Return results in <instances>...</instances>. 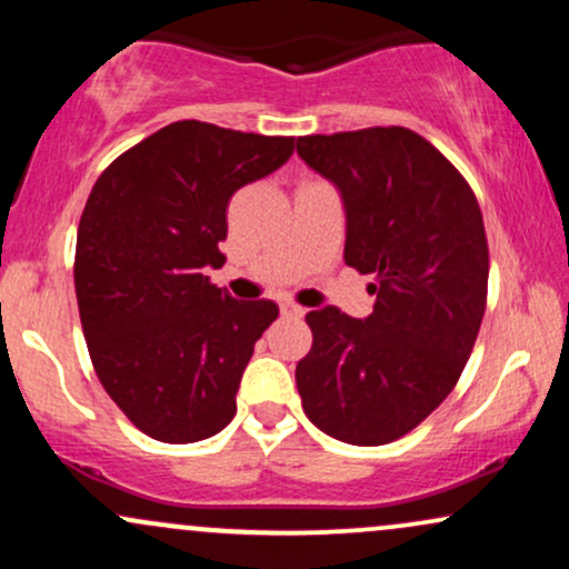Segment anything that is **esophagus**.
<instances>
[{"instance_id": "34e87169", "label": "esophagus", "mask_w": 569, "mask_h": 569, "mask_svg": "<svg viewBox=\"0 0 569 569\" xmlns=\"http://www.w3.org/2000/svg\"><path fill=\"white\" fill-rule=\"evenodd\" d=\"M280 316L291 318V321H299V318H305V307L293 302H280Z\"/></svg>"}]
</instances>
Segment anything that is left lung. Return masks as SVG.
Returning <instances> with one entry per match:
<instances>
[{"label":"left lung","instance_id":"left-lung-1","mask_svg":"<svg viewBox=\"0 0 569 569\" xmlns=\"http://www.w3.org/2000/svg\"><path fill=\"white\" fill-rule=\"evenodd\" d=\"M297 154L337 187L345 264L363 276L375 312H307L312 348L297 363L302 409L331 439H401L452 393L487 307L485 219L468 181L409 128L302 136Z\"/></svg>","mask_w":569,"mask_h":569}]
</instances>
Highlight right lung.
Wrapping results in <instances>:
<instances>
[{
    "instance_id": "1",
    "label": "right lung",
    "mask_w": 569,
    "mask_h": 569,
    "mask_svg": "<svg viewBox=\"0 0 569 569\" xmlns=\"http://www.w3.org/2000/svg\"><path fill=\"white\" fill-rule=\"evenodd\" d=\"M291 152L289 136L171 122L120 154L84 202L74 257L84 339L103 390L152 439L202 441L234 417L278 305L238 302L206 272L224 264L232 194Z\"/></svg>"
}]
</instances>
